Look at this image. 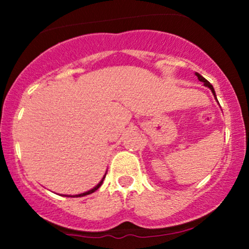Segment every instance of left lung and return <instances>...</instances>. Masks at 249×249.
Segmentation results:
<instances>
[{"mask_svg": "<svg viewBox=\"0 0 249 249\" xmlns=\"http://www.w3.org/2000/svg\"><path fill=\"white\" fill-rule=\"evenodd\" d=\"M196 77H198V79H199V81L204 82V85H205V87L210 88V89H211V91H212V92H213V95H214V96H215V92H214V89H213V87H212V84H211V83H210V82H208V81H207V79H205V78H204V77H202L201 75H199V73H198V72H196ZM215 98H216V97H215Z\"/></svg>", "mask_w": 249, "mask_h": 249, "instance_id": "1", "label": "left lung"}]
</instances>
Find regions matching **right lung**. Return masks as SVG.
I'll use <instances>...</instances> for the list:
<instances>
[{
    "label": "right lung",
    "mask_w": 249,
    "mask_h": 249,
    "mask_svg": "<svg viewBox=\"0 0 249 249\" xmlns=\"http://www.w3.org/2000/svg\"><path fill=\"white\" fill-rule=\"evenodd\" d=\"M104 178H105V177H104ZM104 178H103V179H102V181H101V182H99V184H98V185H97V186H96V187H93V188H92V190L88 191V192H85V193L78 194V196H88V194H91V193H93V192H95V191H97V190H98V188H99V187H101V186H102L103 181H104Z\"/></svg>",
    "instance_id": "obj_1"
}]
</instances>
